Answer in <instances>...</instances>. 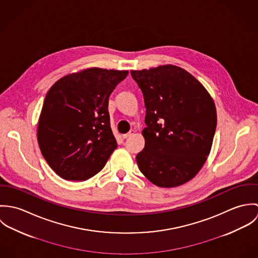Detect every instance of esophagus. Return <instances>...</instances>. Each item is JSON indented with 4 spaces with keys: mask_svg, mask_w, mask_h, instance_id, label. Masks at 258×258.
<instances>
[{
    "mask_svg": "<svg viewBox=\"0 0 258 258\" xmlns=\"http://www.w3.org/2000/svg\"><path fill=\"white\" fill-rule=\"evenodd\" d=\"M135 132H136V131H135V130H131V131H130V132H128V133H127V134H124V135H123V136H122V137H123V138H124V139H126V138H129V137H131V136H133V135H134V134H135Z\"/></svg>",
    "mask_w": 258,
    "mask_h": 258,
    "instance_id": "34e87169",
    "label": "esophagus"
}]
</instances>
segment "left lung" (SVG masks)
<instances>
[{"instance_id":"left-lung-1","label":"left lung","mask_w":258,"mask_h":258,"mask_svg":"<svg viewBox=\"0 0 258 258\" xmlns=\"http://www.w3.org/2000/svg\"><path fill=\"white\" fill-rule=\"evenodd\" d=\"M146 106L137 154L141 173L160 187L190 181L210 155L217 127L216 104L205 86L184 69L165 64L131 71Z\"/></svg>"}]
</instances>
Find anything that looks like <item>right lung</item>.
I'll list each match as a JSON object with an SVG mask.
<instances>
[{
  "label": "right lung",
  "mask_w": 258,
  "mask_h": 258,
  "mask_svg": "<svg viewBox=\"0 0 258 258\" xmlns=\"http://www.w3.org/2000/svg\"><path fill=\"white\" fill-rule=\"evenodd\" d=\"M128 71L89 68L59 78L47 91L37 143L60 178L82 182L100 172L117 147L108 99Z\"/></svg>",
  "instance_id": "1"
}]
</instances>
